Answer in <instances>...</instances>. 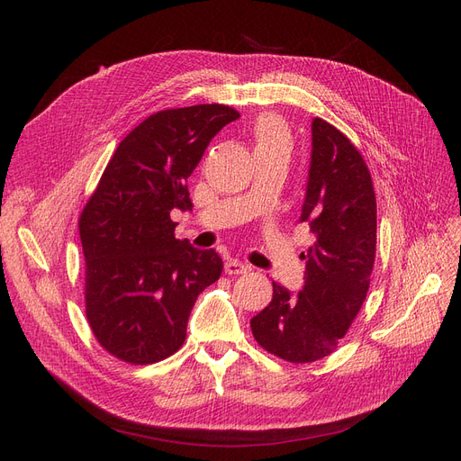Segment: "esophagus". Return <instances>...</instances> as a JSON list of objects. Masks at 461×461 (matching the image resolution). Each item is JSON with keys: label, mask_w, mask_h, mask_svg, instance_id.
Here are the masks:
<instances>
[{"label": "esophagus", "mask_w": 461, "mask_h": 461, "mask_svg": "<svg viewBox=\"0 0 461 461\" xmlns=\"http://www.w3.org/2000/svg\"><path fill=\"white\" fill-rule=\"evenodd\" d=\"M249 269H250L249 265L243 263V261H239V259H228L226 265H224V271L228 275H245V273H249Z\"/></svg>", "instance_id": "1"}]
</instances>
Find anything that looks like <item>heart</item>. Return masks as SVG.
<instances>
[{"label": "heart", "mask_w": 461, "mask_h": 461, "mask_svg": "<svg viewBox=\"0 0 461 461\" xmlns=\"http://www.w3.org/2000/svg\"><path fill=\"white\" fill-rule=\"evenodd\" d=\"M254 153L258 151H285L289 149V134L280 119L275 115H261L252 131Z\"/></svg>", "instance_id": "heart-1"}]
</instances>
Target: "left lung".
Returning a JSON list of instances; mask_svg holds the SVG:
<instances>
[{"instance_id":"8db88e82","label":"left lung","mask_w":461,"mask_h":461,"mask_svg":"<svg viewBox=\"0 0 461 461\" xmlns=\"http://www.w3.org/2000/svg\"><path fill=\"white\" fill-rule=\"evenodd\" d=\"M375 194L355 145L312 119V153L299 222L313 233L299 294L273 282V301L252 318L258 344L289 362L330 355L366 299L375 259Z\"/></svg>"}]
</instances>
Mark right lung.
I'll list each match as a JSON object with an SVG mask.
<instances>
[{
    "mask_svg": "<svg viewBox=\"0 0 461 461\" xmlns=\"http://www.w3.org/2000/svg\"><path fill=\"white\" fill-rule=\"evenodd\" d=\"M239 112L198 104L149 115L117 145L80 216L86 313L99 344L153 365L185 342L194 303L222 275L214 249L176 239L169 212L192 211L186 181Z\"/></svg>",
    "mask_w": 461,
    "mask_h": 461,
    "instance_id": "obj_1",
    "label": "right lung"
}]
</instances>
